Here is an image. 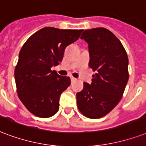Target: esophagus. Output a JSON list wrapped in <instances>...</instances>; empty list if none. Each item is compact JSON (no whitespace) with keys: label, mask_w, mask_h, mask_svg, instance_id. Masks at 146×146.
I'll return each instance as SVG.
<instances>
[{"label":"esophagus","mask_w":146,"mask_h":146,"mask_svg":"<svg viewBox=\"0 0 146 146\" xmlns=\"http://www.w3.org/2000/svg\"><path fill=\"white\" fill-rule=\"evenodd\" d=\"M75 80H76V78L71 77V82H74Z\"/></svg>","instance_id":"1"}]
</instances>
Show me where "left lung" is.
<instances>
[{"instance_id": "1", "label": "left lung", "mask_w": 146, "mask_h": 146, "mask_svg": "<svg viewBox=\"0 0 146 146\" xmlns=\"http://www.w3.org/2000/svg\"><path fill=\"white\" fill-rule=\"evenodd\" d=\"M80 38L89 45V66L96 73L92 83H83V90L76 93L77 107L86 117L99 119L122 99L129 80L128 56L119 40L107 29L86 30Z\"/></svg>"}]
</instances>
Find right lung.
Listing matches in <instances>:
<instances>
[{
	"label": "right lung",
	"mask_w": 146,
	"mask_h": 146,
	"mask_svg": "<svg viewBox=\"0 0 146 146\" xmlns=\"http://www.w3.org/2000/svg\"><path fill=\"white\" fill-rule=\"evenodd\" d=\"M82 32L47 27L33 33L22 46L14 70L17 91L34 115L49 118L57 113L60 96L71 82L51 67L60 64L66 47L77 40Z\"/></svg>",
	"instance_id": "1"
}]
</instances>
